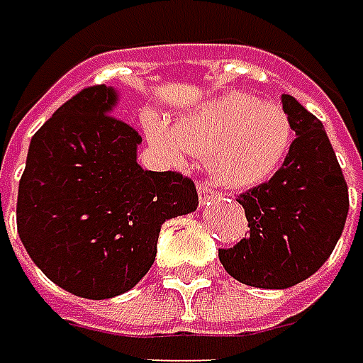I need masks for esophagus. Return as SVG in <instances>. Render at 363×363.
Here are the masks:
<instances>
[{
    "label": "esophagus",
    "instance_id": "34e87169",
    "mask_svg": "<svg viewBox=\"0 0 363 363\" xmlns=\"http://www.w3.org/2000/svg\"><path fill=\"white\" fill-rule=\"evenodd\" d=\"M198 198H200V204H208L210 200L214 198V190L210 188L208 184L200 182L198 184Z\"/></svg>",
    "mask_w": 363,
    "mask_h": 363
}]
</instances>
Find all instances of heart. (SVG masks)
<instances>
[{
	"label": "heart",
	"mask_w": 363,
	"mask_h": 363,
	"mask_svg": "<svg viewBox=\"0 0 363 363\" xmlns=\"http://www.w3.org/2000/svg\"><path fill=\"white\" fill-rule=\"evenodd\" d=\"M149 140L182 165L188 153L208 157L212 177L228 190L269 182L290 153L294 130L278 104L230 91L204 101L172 126L155 112L143 116Z\"/></svg>",
	"instance_id": "heart-1"
}]
</instances>
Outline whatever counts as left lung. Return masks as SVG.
I'll return each mask as SVG.
<instances>
[{"instance_id": "obj_1", "label": "left lung", "mask_w": 363, "mask_h": 363, "mask_svg": "<svg viewBox=\"0 0 363 363\" xmlns=\"http://www.w3.org/2000/svg\"><path fill=\"white\" fill-rule=\"evenodd\" d=\"M281 108L296 133L290 153L269 182L237 198L249 237L218 249L228 276L267 290L311 278L333 253L350 210L347 184L323 122L288 94Z\"/></svg>"}]
</instances>
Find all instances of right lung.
I'll return each instance as SVG.
<instances>
[{
	"mask_svg": "<svg viewBox=\"0 0 363 363\" xmlns=\"http://www.w3.org/2000/svg\"><path fill=\"white\" fill-rule=\"evenodd\" d=\"M114 87L94 85L32 136L18 188V235L63 290L89 300L128 292L151 269L161 225L198 208L190 177L145 172L143 143L112 116Z\"/></svg>",
	"mask_w": 363,
	"mask_h": 363,
	"instance_id": "obj_1",
	"label": "right lung"
}]
</instances>
